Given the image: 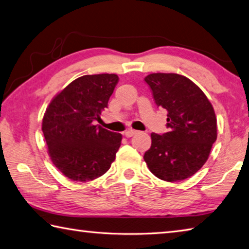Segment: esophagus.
I'll list each match as a JSON object with an SVG mask.
<instances>
[{
    "label": "esophagus",
    "mask_w": 249,
    "mask_h": 249,
    "mask_svg": "<svg viewBox=\"0 0 249 249\" xmlns=\"http://www.w3.org/2000/svg\"><path fill=\"white\" fill-rule=\"evenodd\" d=\"M135 134H137V130H135V129H127L126 130V132L124 133V135L127 138H129V137H133Z\"/></svg>",
    "instance_id": "obj_1"
}]
</instances>
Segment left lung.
Listing matches in <instances>:
<instances>
[{
	"mask_svg": "<svg viewBox=\"0 0 249 249\" xmlns=\"http://www.w3.org/2000/svg\"><path fill=\"white\" fill-rule=\"evenodd\" d=\"M144 80L156 105L168 111L169 132L151 134V147L143 160L153 175L166 182L191 178L206 163L218 136L213 107L183 75L153 73Z\"/></svg>",
	"mask_w": 249,
	"mask_h": 249,
	"instance_id": "8db88e82",
	"label": "left lung"
}]
</instances>
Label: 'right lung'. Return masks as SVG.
<instances>
[{"instance_id":"1","label":"right lung","mask_w":249,"mask_h":249,"mask_svg":"<svg viewBox=\"0 0 249 249\" xmlns=\"http://www.w3.org/2000/svg\"><path fill=\"white\" fill-rule=\"evenodd\" d=\"M119 81L116 74L85 75L56 93L42 120L48 153L61 173L75 182L100 178L110 169L122 135L93 125Z\"/></svg>"}]
</instances>
